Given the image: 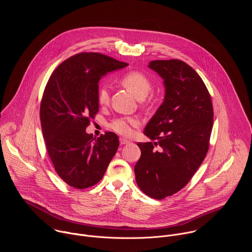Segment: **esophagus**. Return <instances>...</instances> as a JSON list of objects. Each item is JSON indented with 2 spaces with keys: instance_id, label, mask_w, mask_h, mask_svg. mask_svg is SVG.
I'll use <instances>...</instances> for the list:
<instances>
[{
  "instance_id": "1",
  "label": "esophagus",
  "mask_w": 252,
  "mask_h": 252,
  "mask_svg": "<svg viewBox=\"0 0 252 252\" xmlns=\"http://www.w3.org/2000/svg\"><path fill=\"white\" fill-rule=\"evenodd\" d=\"M120 143H121L122 146H124V145H128L129 140L126 139V138H125V137H121V138H120Z\"/></svg>"
}]
</instances>
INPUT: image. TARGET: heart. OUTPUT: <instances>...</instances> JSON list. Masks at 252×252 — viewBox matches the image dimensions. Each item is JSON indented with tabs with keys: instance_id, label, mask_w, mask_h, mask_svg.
I'll use <instances>...</instances> for the list:
<instances>
[{
	"instance_id": "obj_1",
	"label": "heart",
	"mask_w": 252,
	"mask_h": 252,
	"mask_svg": "<svg viewBox=\"0 0 252 252\" xmlns=\"http://www.w3.org/2000/svg\"><path fill=\"white\" fill-rule=\"evenodd\" d=\"M122 85L131 92L136 98L145 99L152 92L153 86L150 79L138 70H130L125 74L121 79ZM96 98L99 104H106L110 100V88L107 85H102L98 88ZM139 122L135 118L120 117L113 120L109 127L123 135H130L132 128L138 126Z\"/></svg>"
}]
</instances>
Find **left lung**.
Instances as JSON below:
<instances>
[{
    "instance_id": "8db88e82",
    "label": "left lung",
    "mask_w": 252,
    "mask_h": 252,
    "mask_svg": "<svg viewBox=\"0 0 252 252\" xmlns=\"http://www.w3.org/2000/svg\"><path fill=\"white\" fill-rule=\"evenodd\" d=\"M149 67L162 78L165 94L143 131L156 141L137 143L141 156L134 173L141 191L162 199L184 189L202 163L209 148L213 107L203 81L185 62L152 61Z\"/></svg>"
}]
</instances>
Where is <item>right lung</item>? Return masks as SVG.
Returning <instances> with one entry per match:
<instances>
[{"label":"right lung","mask_w":252,"mask_h":252,"mask_svg":"<svg viewBox=\"0 0 252 252\" xmlns=\"http://www.w3.org/2000/svg\"><path fill=\"white\" fill-rule=\"evenodd\" d=\"M128 63L98 53H80L63 61L45 88L40 118L46 148L63 181L78 189L102 178L120 146L115 132L95 138L86 132L98 112V82Z\"/></svg>","instance_id":"obj_1"}]
</instances>
